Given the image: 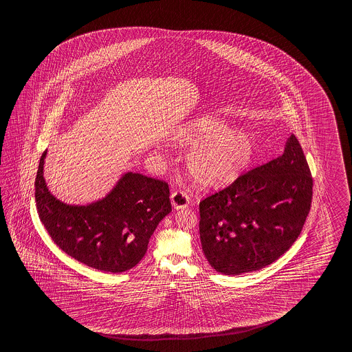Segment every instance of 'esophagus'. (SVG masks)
I'll return each instance as SVG.
<instances>
[{"instance_id":"1","label":"esophagus","mask_w":352,"mask_h":352,"mask_svg":"<svg viewBox=\"0 0 352 352\" xmlns=\"http://www.w3.org/2000/svg\"><path fill=\"white\" fill-rule=\"evenodd\" d=\"M172 204L175 209H184L189 204V195L184 190H175L170 195Z\"/></svg>"}]
</instances>
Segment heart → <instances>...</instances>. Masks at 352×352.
Instances as JSON below:
<instances>
[{
  "label": "heart",
  "mask_w": 352,
  "mask_h": 352,
  "mask_svg": "<svg viewBox=\"0 0 352 352\" xmlns=\"http://www.w3.org/2000/svg\"><path fill=\"white\" fill-rule=\"evenodd\" d=\"M180 146L194 148L188 168L200 186H224L235 179L252 158V138L230 131L224 120L210 114L195 118L177 134Z\"/></svg>",
  "instance_id": "1"
}]
</instances>
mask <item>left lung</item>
Here are the masks:
<instances>
[{"instance_id":"obj_1","label":"left lung","mask_w":352,"mask_h":352,"mask_svg":"<svg viewBox=\"0 0 352 352\" xmlns=\"http://www.w3.org/2000/svg\"><path fill=\"white\" fill-rule=\"evenodd\" d=\"M311 199V172L292 134L283 155L200 201V241L209 264L226 275L270 265L298 239Z\"/></svg>"}]
</instances>
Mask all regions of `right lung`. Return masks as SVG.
Returning a JSON list of instances; mask_svg holds the SVG:
<instances>
[{"instance_id":"1","label":"right lung","mask_w":352,"mask_h":352,"mask_svg":"<svg viewBox=\"0 0 352 352\" xmlns=\"http://www.w3.org/2000/svg\"><path fill=\"white\" fill-rule=\"evenodd\" d=\"M40 160L34 198L41 221L62 252L100 272H123L143 259L160 220L172 210L163 180L126 173L104 199L67 206L47 189Z\"/></svg>"}]
</instances>
